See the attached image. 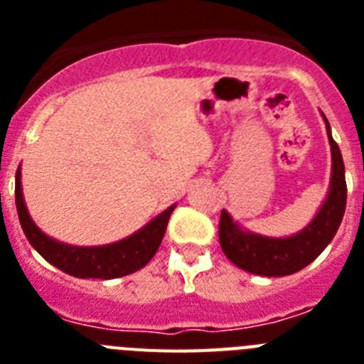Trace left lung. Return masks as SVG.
I'll list each match as a JSON object with an SVG mask.
<instances>
[{
  "label": "left lung",
  "mask_w": 364,
  "mask_h": 364,
  "mask_svg": "<svg viewBox=\"0 0 364 364\" xmlns=\"http://www.w3.org/2000/svg\"><path fill=\"white\" fill-rule=\"evenodd\" d=\"M323 118L326 122L328 142L332 147V178L326 200L304 230L286 239L262 237L244 231L237 222H233L228 211L222 210L218 222L220 247L224 255L240 269L264 277L291 275L314 262L336 237L346 208L345 164L339 146L332 138L330 124L324 114Z\"/></svg>",
  "instance_id": "left-lung-1"
}]
</instances>
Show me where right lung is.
Here are the masks:
<instances>
[{"instance_id":"1","label":"right lung","mask_w":364,"mask_h":364,"mask_svg":"<svg viewBox=\"0 0 364 364\" xmlns=\"http://www.w3.org/2000/svg\"><path fill=\"white\" fill-rule=\"evenodd\" d=\"M16 210L19 224L31 246L43 257L47 262L58 269L78 279H117L138 272L153 259L166 233L167 222L175 205L167 208L164 213L154 217L149 224L129 235L127 239L105 246L80 247L58 242L50 239L34 224L27 211L21 193V167L16 171Z\"/></svg>"}]
</instances>
